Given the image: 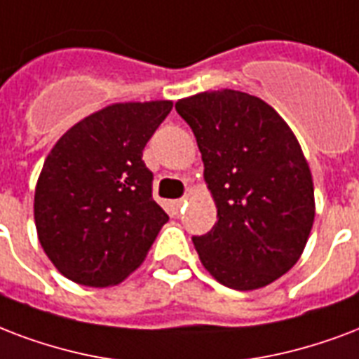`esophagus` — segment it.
I'll return each instance as SVG.
<instances>
[{"label": "esophagus", "mask_w": 359, "mask_h": 359, "mask_svg": "<svg viewBox=\"0 0 359 359\" xmlns=\"http://www.w3.org/2000/svg\"><path fill=\"white\" fill-rule=\"evenodd\" d=\"M186 203V199L184 198H180V199H175L173 201V205H175V209L179 210V209H182V205Z\"/></svg>", "instance_id": "1"}]
</instances>
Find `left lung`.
Instances as JSON below:
<instances>
[{"label":"left lung","instance_id":"left-lung-1","mask_svg":"<svg viewBox=\"0 0 359 359\" xmlns=\"http://www.w3.org/2000/svg\"><path fill=\"white\" fill-rule=\"evenodd\" d=\"M215 198L216 224L194 235L201 264L224 286L256 290L299 259L314 222L311 169L277 111L237 90L177 101Z\"/></svg>","mask_w":359,"mask_h":359}]
</instances>
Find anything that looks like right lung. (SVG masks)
I'll list each match as a JSON object with an SVG mask.
<instances>
[{
	"label": "right lung",
	"mask_w": 359,
	"mask_h": 359,
	"mask_svg": "<svg viewBox=\"0 0 359 359\" xmlns=\"http://www.w3.org/2000/svg\"><path fill=\"white\" fill-rule=\"evenodd\" d=\"M171 109V101L105 107L73 126L45 160L35 226L46 256L73 283H122L169 220L152 198L143 149Z\"/></svg>",
	"instance_id": "add662e5"
}]
</instances>
